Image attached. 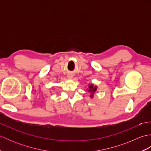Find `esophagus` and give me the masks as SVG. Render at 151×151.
<instances>
[{
    "label": "esophagus",
    "instance_id": "1",
    "mask_svg": "<svg viewBox=\"0 0 151 151\" xmlns=\"http://www.w3.org/2000/svg\"><path fill=\"white\" fill-rule=\"evenodd\" d=\"M67 77H68L70 79H71L73 78V75H67Z\"/></svg>",
    "mask_w": 151,
    "mask_h": 151
}]
</instances>
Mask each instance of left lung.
Masks as SVG:
<instances>
[{
  "label": "left lung",
  "mask_w": 151,
  "mask_h": 151,
  "mask_svg": "<svg viewBox=\"0 0 151 151\" xmlns=\"http://www.w3.org/2000/svg\"><path fill=\"white\" fill-rule=\"evenodd\" d=\"M97 86H94L93 84L88 85V89H87V90L88 91V92L91 93V95H90L91 98L93 97L94 93L96 92V91H97Z\"/></svg>",
  "instance_id": "8db88e82"
}]
</instances>
